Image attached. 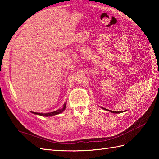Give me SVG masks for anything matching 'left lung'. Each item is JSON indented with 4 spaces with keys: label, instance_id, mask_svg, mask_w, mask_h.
<instances>
[{
    "label": "left lung",
    "instance_id": "8db88e82",
    "mask_svg": "<svg viewBox=\"0 0 159 159\" xmlns=\"http://www.w3.org/2000/svg\"><path fill=\"white\" fill-rule=\"evenodd\" d=\"M103 109H104V108H103ZM107 111H109V110H107V109H106ZM111 111V113H123V112H124V111Z\"/></svg>",
    "mask_w": 159,
    "mask_h": 159
}]
</instances>
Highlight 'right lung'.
<instances>
[{"mask_svg":"<svg viewBox=\"0 0 159 159\" xmlns=\"http://www.w3.org/2000/svg\"><path fill=\"white\" fill-rule=\"evenodd\" d=\"M66 107V103L63 104V107L62 109H58L55 111H53V112L51 113H35V112H31L32 113H34L35 115H39V116H46V117H48V116H56L57 114H59L61 113H62L63 111L65 110Z\"/></svg>","mask_w":159,"mask_h":159,"instance_id":"1","label":"right lung"}]
</instances>
